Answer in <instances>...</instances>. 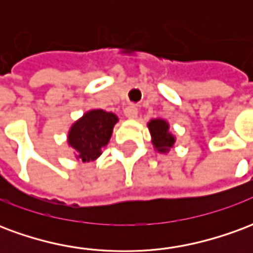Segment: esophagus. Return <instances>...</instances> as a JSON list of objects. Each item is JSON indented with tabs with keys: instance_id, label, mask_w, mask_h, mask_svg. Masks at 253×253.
<instances>
[{
	"instance_id": "34e87169",
	"label": "esophagus",
	"mask_w": 253,
	"mask_h": 253,
	"mask_svg": "<svg viewBox=\"0 0 253 253\" xmlns=\"http://www.w3.org/2000/svg\"><path fill=\"white\" fill-rule=\"evenodd\" d=\"M125 115H126V118H128V119H134V118H137L138 115L137 105H134V104L127 105L126 108H125Z\"/></svg>"
}]
</instances>
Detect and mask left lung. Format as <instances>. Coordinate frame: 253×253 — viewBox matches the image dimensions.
Segmentation results:
<instances>
[{"instance_id": "8db88e82", "label": "left lung", "mask_w": 253, "mask_h": 253, "mask_svg": "<svg viewBox=\"0 0 253 253\" xmlns=\"http://www.w3.org/2000/svg\"><path fill=\"white\" fill-rule=\"evenodd\" d=\"M150 134L153 137V145L159 152H168L173 143H175V138L170 135V132L168 131V123L161 119H154L150 121L148 125Z\"/></svg>"}]
</instances>
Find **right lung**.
Listing matches in <instances>:
<instances>
[{
  "instance_id": "right-lung-1",
  "label": "right lung",
  "mask_w": 253,
  "mask_h": 253,
  "mask_svg": "<svg viewBox=\"0 0 253 253\" xmlns=\"http://www.w3.org/2000/svg\"><path fill=\"white\" fill-rule=\"evenodd\" d=\"M118 116L103 110L86 112L69 131V145L76 149L77 157L93 161L101 154V149L108 143Z\"/></svg>"
}]
</instances>
